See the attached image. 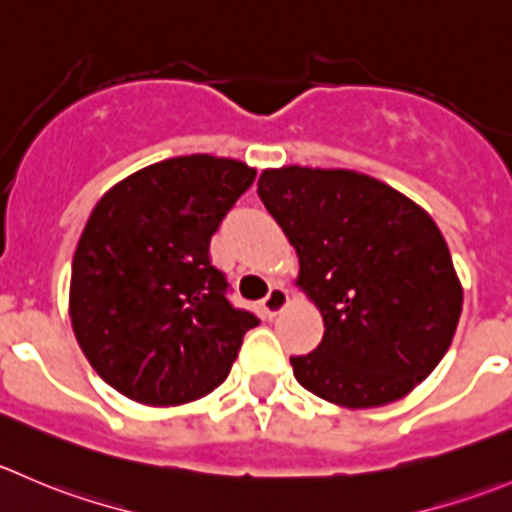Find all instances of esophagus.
Listing matches in <instances>:
<instances>
[{
  "instance_id": "1",
  "label": "esophagus",
  "mask_w": 512,
  "mask_h": 512,
  "mask_svg": "<svg viewBox=\"0 0 512 512\" xmlns=\"http://www.w3.org/2000/svg\"><path fill=\"white\" fill-rule=\"evenodd\" d=\"M287 302H290V295H287L285 287L272 285L270 292L265 295V300H262V312H265L267 317H275L277 312L287 305Z\"/></svg>"
}]
</instances>
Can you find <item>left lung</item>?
I'll use <instances>...</instances> for the list:
<instances>
[{
	"label": "left lung",
	"mask_w": 512,
	"mask_h": 512,
	"mask_svg": "<svg viewBox=\"0 0 512 512\" xmlns=\"http://www.w3.org/2000/svg\"><path fill=\"white\" fill-rule=\"evenodd\" d=\"M257 195L300 257L297 285L325 320L290 357L302 388L342 408L405 398L453 342L463 287L433 217L350 170H265Z\"/></svg>",
	"instance_id": "obj_1"
}]
</instances>
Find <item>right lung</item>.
Returning a JSON list of instances; mask_svg holds the SVG:
<instances>
[{
    "mask_svg": "<svg viewBox=\"0 0 512 512\" xmlns=\"http://www.w3.org/2000/svg\"><path fill=\"white\" fill-rule=\"evenodd\" d=\"M257 172L187 155L114 185L72 260L74 335L107 385L145 405L205 398L230 375L255 312L235 307L210 240Z\"/></svg>",
    "mask_w": 512,
    "mask_h": 512,
    "instance_id": "1",
    "label": "right lung"
}]
</instances>
